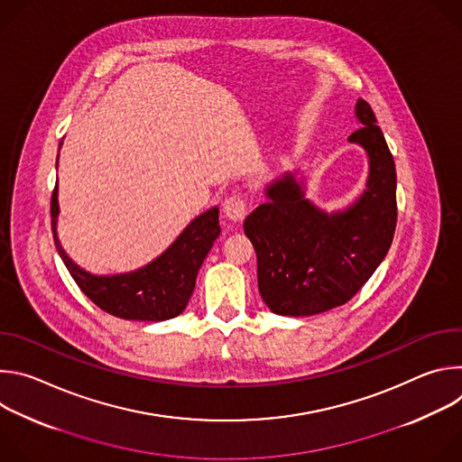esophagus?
<instances>
[{"label": "esophagus", "mask_w": 462, "mask_h": 462, "mask_svg": "<svg viewBox=\"0 0 462 462\" xmlns=\"http://www.w3.org/2000/svg\"><path fill=\"white\" fill-rule=\"evenodd\" d=\"M223 212L232 221H243L246 212H248L246 199H245V197H241V195L226 197L225 203H223Z\"/></svg>", "instance_id": "1"}]
</instances>
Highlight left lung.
Instances as JSON below:
<instances>
[{
	"label": "left lung",
	"instance_id": "left-lung-1",
	"mask_svg": "<svg viewBox=\"0 0 462 462\" xmlns=\"http://www.w3.org/2000/svg\"><path fill=\"white\" fill-rule=\"evenodd\" d=\"M349 143L369 155L367 189L344 212L325 214L303 197L294 175L267 188L269 203L245 219L257 255V287L274 314L312 316L347 303L385 257L397 226V171L371 106Z\"/></svg>",
	"mask_w": 462,
	"mask_h": 462
}]
</instances>
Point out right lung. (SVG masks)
Here are the masks:
<instances>
[{
	"label": "right lung",
	"instance_id": "right-lung-1",
	"mask_svg": "<svg viewBox=\"0 0 462 462\" xmlns=\"http://www.w3.org/2000/svg\"><path fill=\"white\" fill-rule=\"evenodd\" d=\"M54 245L80 291L102 310L122 319L162 321L179 316L193 292L203 261L219 237V210L193 219L177 241L141 271L116 276H93L80 269L61 248L56 236L58 186L51 197Z\"/></svg>",
	"mask_w": 462,
	"mask_h": 462
}]
</instances>
